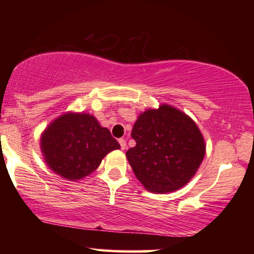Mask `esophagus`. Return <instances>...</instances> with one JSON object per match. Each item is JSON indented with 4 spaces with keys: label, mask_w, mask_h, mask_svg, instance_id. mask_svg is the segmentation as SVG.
I'll return each mask as SVG.
<instances>
[{
    "label": "esophagus",
    "mask_w": 254,
    "mask_h": 254,
    "mask_svg": "<svg viewBox=\"0 0 254 254\" xmlns=\"http://www.w3.org/2000/svg\"><path fill=\"white\" fill-rule=\"evenodd\" d=\"M119 144H120V147H121V149H126V147H127V143H126V140H125V138H119Z\"/></svg>",
    "instance_id": "esophagus-1"
}]
</instances>
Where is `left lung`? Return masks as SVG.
Returning <instances> with one entry per match:
<instances>
[{
	"label": "left lung",
	"instance_id": "left-lung-1",
	"mask_svg": "<svg viewBox=\"0 0 254 254\" xmlns=\"http://www.w3.org/2000/svg\"><path fill=\"white\" fill-rule=\"evenodd\" d=\"M127 159L152 193H168L186 185L204 157V141L195 123L169 105L148 110L135 123Z\"/></svg>",
	"mask_w": 254,
	"mask_h": 254
}]
</instances>
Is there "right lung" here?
<instances>
[{
  "label": "right lung",
  "instance_id": "right-lung-1",
  "mask_svg": "<svg viewBox=\"0 0 254 254\" xmlns=\"http://www.w3.org/2000/svg\"><path fill=\"white\" fill-rule=\"evenodd\" d=\"M120 144L107 128L89 114L69 113L58 118L41 137L47 165L65 179L88 176L98 168L110 151Z\"/></svg>",
  "mask_w": 254,
  "mask_h": 254
}]
</instances>
